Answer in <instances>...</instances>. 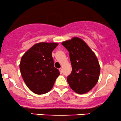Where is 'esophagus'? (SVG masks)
<instances>
[{"label":"esophagus","mask_w":121,"mask_h":121,"mask_svg":"<svg viewBox=\"0 0 121 121\" xmlns=\"http://www.w3.org/2000/svg\"><path fill=\"white\" fill-rule=\"evenodd\" d=\"M59 70H60V73L61 74V73H62V68H61L59 69Z\"/></svg>","instance_id":"esophagus-1"}]
</instances>
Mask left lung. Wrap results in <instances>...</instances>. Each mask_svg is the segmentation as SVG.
<instances>
[{"label":"left lung","mask_w":121,"mask_h":121,"mask_svg":"<svg viewBox=\"0 0 121 121\" xmlns=\"http://www.w3.org/2000/svg\"><path fill=\"white\" fill-rule=\"evenodd\" d=\"M69 52L72 70L67 81L75 92L84 94L96 85L100 66L94 53L81 39L73 37L62 43Z\"/></svg>","instance_id":"left-lung-1"}]
</instances>
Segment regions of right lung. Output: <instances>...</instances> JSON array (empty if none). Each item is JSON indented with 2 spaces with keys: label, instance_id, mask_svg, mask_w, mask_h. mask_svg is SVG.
Instances as JSON below:
<instances>
[{
  "label": "right lung",
  "instance_id": "right-lung-1",
  "mask_svg": "<svg viewBox=\"0 0 121 121\" xmlns=\"http://www.w3.org/2000/svg\"><path fill=\"white\" fill-rule=\"evenodd\" d=\"M57 45L56 43H37L21 59V74L27 87L35 94H43L51 91L60 75L52 56Z\"/></svg>",
  "mask_w": 121,
  "mask_h": 121
}]
</instances>
